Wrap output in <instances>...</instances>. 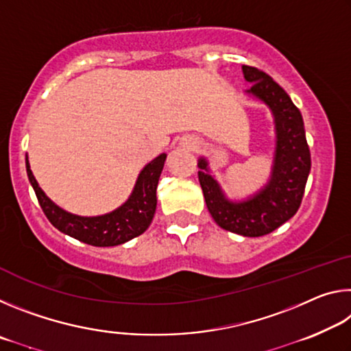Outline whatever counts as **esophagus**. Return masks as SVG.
<instances>
[{
    "label": "esophagus",
    "instance_id": "obj_1",
    "mask_svg": "<svg viewBox=\"0 0 351 351\" xmlns=\"http://www.w3.org/2000/svg\"><path fill=\"white\" fill-rule=\"evenodd\" d=\"M190 147H193V148H195V147H197V144H195V142H192V144H190Z\"/></svg>",
    "mask_w": 351,
    "mask_h": 351
}]
</instances>
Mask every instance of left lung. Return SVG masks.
Here are the masks:
<instances>
[{"mask_svg":"<svg viewBox=\"0 0 351 351\" xmlns=\"http://www.w3.org/2000/svg\"><path fill=\"white\" fill-rule=\"evenodd\" d=\"M241 69L251 85L246 96L265 104L274 117L276 150L269 180L247 198L230 199L204 156L198 159V178L207 209L219 228L243 237H261L295 215L311 170V154L304 119L283 88L257 68L243 64Z\"/></svg>","mask_w":351,"mask_h":351,"instance_id":"obj_1","label":"left lung"}]
</instances>
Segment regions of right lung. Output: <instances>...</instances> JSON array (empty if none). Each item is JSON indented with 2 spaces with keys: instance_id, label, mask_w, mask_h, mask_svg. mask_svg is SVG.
Masks as SVG:
<instances>
[{
  "instance_id": "right-lung-1",
  "label": "right lung",
  "mask_w": 351,
  "mask_h": 351,
  "mask_svg": "<svg viewBox=\"0 0 351 351\" xmlns=\"http://www.w3.org/2000/svg\"><path fill=\"white\" fill-rule=\"evenodd\" d=\"M167 154L148 162L136 180L133 192L117 209L97 217H80L58 207L38 186L26 156V171L37 199L51 224L60 232L91 246H117L144 234L156 210V187Z\"/></svg>"
}]
</instances>
